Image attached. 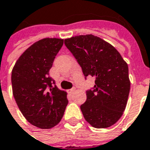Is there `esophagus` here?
Masks as SVG:
<instances>
[{"instance_id": "obj_1", "label": "esophagus", "mask_w": 150, "mask_h": 150, "mask_svg": "<svg viewBox=\"0 0 150 150\" xmlns=\"http://www.w3.org/2000/svg\"><path fill=\"white\" fill-rule=\"evenodd\" d=\"M75 89H76V88H71V89H69V93H74V92L75 91Z\"/></svg>"}]
</instances>
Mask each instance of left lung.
I'll return each mask as SVG.
<instances>
[{"label": "left lung", "mask_w": 150, "mask_h": 150, "mask_svg": "<svg viewBox=\"0 0 150 150\" xmlns=\"http://www.w3.org/2000/svg\"><path fill=\"white\" fill-rule=\"evenodd\" d=\"M64 45L86 78H95L94 87L86 91V101L81 105L85 119L98 129L114 125L123 114L130 89L127 63L112 45L94 35L68 38Z\"/></svg>", "instance_id": "left-lung-1"}]
</instances>
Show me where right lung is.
<instances>
[{"label":"right lung","instance_id":"obj_1","mask_svg":"<svg viewBox=\"0 0 150 150\" xmlns=\"http://www.w3.org/2000/svg\"><path fill=\"white\" fill-rule=\"evenodd\" d=\"M64 40L44 38L21 55L12 71L13 94L23 116L40 129L57 125L67 106V93L49 76L55 57Z\"/></svg>","mask_w":150,"mask_h":150}]
</instances>
